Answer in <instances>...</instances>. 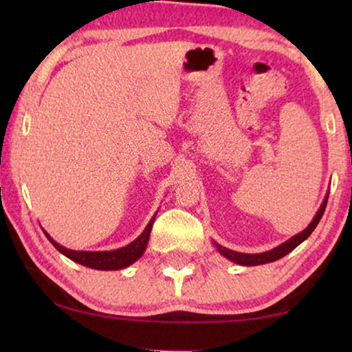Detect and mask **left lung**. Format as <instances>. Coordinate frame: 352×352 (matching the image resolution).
Listing matches in <instances>:
<instances>
[{
  "label": "left lung",
  "mask_w": 352,
  "mask_h": 352,
  "mask_svg": "<svg viewBox=\"0 0 352 352\" xmlns=\"http://www.w3.org/2000/svg\"><path fill=\"white\" fill-rule=\"evenodd\" d=\"M327 200H329V194L325 195L324 201H322L319 211H317L314 219L311 221V224L307 226V228L302 230V232L293 235L292 239H288L287 242H283L282 245H278V247L269 250V252H264V253H256V254H248V253H239V252H232V250L223 247V245L216 243V248H218V252L223 254L224 258L230 259V261H234L235 264H240V266H258V264H266V263H272V261H277V259H280L288 254L290 252H293L298 245L301 242H305V240L309 237L312 234V230L316 229V226L319 224V221L322 218V214H324L325 211V206H327Z\"/></svg>",
  "instance_id": "obj_1"
}]
</instances>
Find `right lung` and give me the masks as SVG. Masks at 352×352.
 <instances>
[{
	"label": "right lung",
	"instance_id": "right-lung-1",
	"mask_svg": "<svg viewBox=\"0 0 352 352\" xmlns=\"http://www.w3.org/2000/svg\"><path fill=\"white\" fill-rule=\"evenodd\" d=\"M157 216V214H155ZM155 216L148 221L147 228L144 229V232L139 237L131 242L126 247L112 250V252H75V250H69L62 247L57 242H54L50 237V234H46V237L50 242L54 245L56 250H59L62 254H65L67 258H70L72 261L81 264V266L91 267V269H99V271H118V269L128 267L129 264L138 261L142 256V253L146 252L148 237H151V230L155 221Z\"/></svg>",
	"mask_w": 352,
	"mask_h": 352
}]
</instances>
